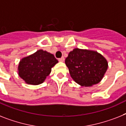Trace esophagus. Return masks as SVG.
<instances>
[{
	"label": "esophagus",
	"instance_id": "34e87169",
	"mask_svg": "<svg viewBox=\"0 0 126 126\" xmlns=\"http://www.w3.org/2000/svg\"><path fill=\"white\" fill-rule=\"evenodd\" d=\"M59 62H63L64 61V57H62V58H61V59H59Z\"/></svg>",
	"mask_w": 126,
	"mask_h": 126
}]
</instances>
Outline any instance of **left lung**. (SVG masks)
Masks as SVG:
<instances>
[{"mask_svg":"<svg viewBox=\"0 0 126 126\" xmlns=\"http://www.w3.org/2000/svg\"><path fill=\"white\" fill-rule=\"evenodd\" d=\"M65 63L73 80L85 87L99 83L108 67V61L101 54L79 48L69 52Z\"/></svg>","mask_w":126,"mask_h":126,"instance_id":"1","label":"left lung"}]
</instances>
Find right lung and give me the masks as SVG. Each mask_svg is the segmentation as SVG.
<instances>
[{
    "label": "right lung",
    "instance_id": "right-lung-1",
    "mask_svg": "<svg viewBox=\"0 0 126 126\" xmlns=\"http://www.w3.org/2000/svg\"><path fill=\"white\" fill-rule=\"evenodd\" d=\"M58 62L53 54L39 49L20 61L18 74L26 84L38 85L44 82Z\"/></svg>",
    "mask_w": 126,
    "mask_h": 126
}]
</instances>
